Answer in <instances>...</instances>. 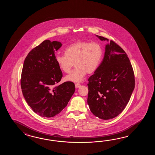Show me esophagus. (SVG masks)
<instances>
[{
  "label": "esophagus",
  "mask_w": 155,
  "mask_h": 155,
  "mask_svg": "<svg viewBox=\"0 0 155 155\" xmlns=\"http://www.w3.org/2000/svg\"><path fill=\"white\" fill-rule=\"evenodd\" d=\"M80 86H81V85H80V84H78V83L75 84V87H76V88H79Z\"/></svg>",
  "instance_id": "34e87169"
}]
</instances>
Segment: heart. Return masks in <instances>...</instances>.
<instances>
[{
  "label": "heart",
  "mask_w": 155,
  "mask_h": 155,
  "mask_svg": "<svg viewBox=\"0 0 155 155\" xmlns=\"http://www.w3.org/2000/svg\"><path fill=\"white\" fill-rule=\"evenodd\" d=\"M65 55L58 54L55 60L63 72L69 73L74 65V70L66 76L68 81H82L87 73L92 74L99 68L104 56L102 46L96 42L78 41L67 46Z\"/></svg>",
  "instance_id": "1"
}]
</instances>
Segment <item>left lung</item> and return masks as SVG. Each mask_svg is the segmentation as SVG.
<instances>
[{
	"instance_id": "8db88e82",
	"label": "left lung",
	"mask_w": 155,
	"mask_h": 155,
	"mask_svg": "<svg viewBox=\"0 0 155 155\" xmlns=\"http://www.w3.org/2000/svg\"><path fill=\"white\" fill-rule=\"evenodd\" d=\"M101 41L109 39L96 35ZM87 104L91 112L102 120L122 112L135 88V76L127 55L112 40L105 46L104 59L89 78Z\"/></svg>"
}]
</instances>
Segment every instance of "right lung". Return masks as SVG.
<instances>
[{
    "label": "right lung",
    "instance_id": "right-lung-1",
    "mask_svg": "<svg viewBox=\"0 0 155 155\" xmlns=\"http://www.w3.org/2000/svg\"><path fill=\"white\" fill-rule=\"evenodd\" d=\"M59 41L44 40L30 51L24 62L20 85L26 102L43 117H53L64 109L75 92L73 82L55 87L63 77L56 64L55 51Z\"/></svg>",
    "mask_w": 155,
    "mask_h": 155
}]
</instances>
